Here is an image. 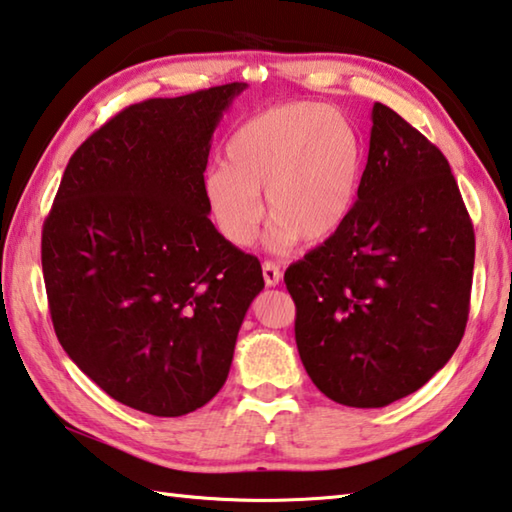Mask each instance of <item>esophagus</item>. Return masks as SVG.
Segmentation results:
<instances>
[{
    "label": "esophagus",
    "mask_w": 512,
    "mask_h": 512,
    "mask_svg": "<svg viewBox=\"0 0 512 512\" xmlns=\"http://www.w3.org/2000/svg\"><path fill=\"white\" fill-rule=\"evenodd\" d=\"M262 273H264L266 286H277V284L282 282V271H280V266H277L275 262H264L262 264Z\"/></svg>",
    "instance_id": "1"
}]
</instances>
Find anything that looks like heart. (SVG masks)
<instances>
[{
    "instance_id": "1",
    "label": "heart",
    "mask_w": 512,
    "mask_h": 512,
    "mask_svg": "<svg viewBox=\"0 0 512 512\" xmlns=\"http://www.w3.org/2000/svg\"><path fill=\"white\" fill-rule=\"evenodd\" d=\"M228 163L203 176V199L228 244L248 246L266 210L271 244L297 237L318 246L345 226L358 197L365 152L356 125L342 111L288 102L248 118L230 136Z\"/></svg>"
}]
</instances>
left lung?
Masks as SVG:
<instances>
[{"mask_svg":"<svg viewBox=\"0 0 512 512\" xmlns=\"http://www.w3.org/2000/svg\"><path fill=\"white\" fill-rule=\"evenodd\" d=\"M371 123L345 226L284 273L306 374L347 407L414 394L452 358L475 268V230L448 159L383 102Z\"/></svg>","mask_w":512,"mask_h":512,"instance_id":"left-lung-1","label":"left lung"}]
</instances>
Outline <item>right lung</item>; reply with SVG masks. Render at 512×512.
I'll use <instances>...</instances> for the list:
<instances>
[{"instance_id":"add662e5","label":"right lung","mask_w":512,"mask_h":512,"mask_svg":"<svg viewBox=\"0 0 512 512\" xmlns=\"http://www.w3.org/2000/svg\"><path fill=\"white\" fill-rule=\"evenodd\" d=\"M244 82L150 98L69 159L42 228L55 336L114 401L152 416L224 387L262 266L208 219L210 141Z\"/></svg>"}]
</instances>
